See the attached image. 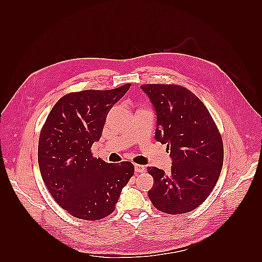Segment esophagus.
I'll use <instances>...</instances> for the list:
<instances>
[{
  "instance_id": "esophagus-1",
  "label": "esophagus",
  "mask_w": 262,
  "mask_h": 262,
  "mask_svg": "<svg viewBox=\"0 0 262 262\" xmlns=\"http://www.w3.org/2000/svg\"><path fill=\"white\" fill-rule=\"evenodd\" d=\"M135 171L136 172H144L145 171V166L141 164H135Z\"/></svg>"
}]
</instances>
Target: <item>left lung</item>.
<instances>
[{
	"mask_svg": "<svg viewBox=\"0 0 262 262\" xmlns=\"http://www.w3.org/2000/svg\"><path fill=\"white\" fill-rule=\"evenodd\" d=\"M157 111L155 138L166 144L171 173L148 166L154 185L148 197L157 209L183 214L196 209L213 190L224 160L223 141L208 109L196 94L177 84H143Z\"/></svg>",
	"mask_w": 262,
	"mask_h": 262,
	"instance_id": "8db88e82",
	"label": "left lung"
}]
</instances>
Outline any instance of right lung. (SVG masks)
<instances>
[{"instance_id":"obj_1","label":"right lung","mask_w":262,"mask_h":262,"mask_svg":"<svg viewBox=\"0 0 262 262\" xmlns=\"http://www.w3.org/2000/svg\"><path fill=\"white\" fill-rule=\"evenodd\" d=\"M129 88L127 83L113 90L65 94L41 128L38 163L42 180L55 202L76 219L98 221L110 215L134 174L133 163H107L91 153L109 110Z\"/></svg>"}]
</instances>
